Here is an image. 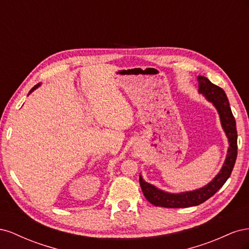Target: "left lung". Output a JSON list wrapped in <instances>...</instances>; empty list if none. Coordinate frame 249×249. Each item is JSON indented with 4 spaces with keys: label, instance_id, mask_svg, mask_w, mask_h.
<instances>
[{
    "label": "left lung",
    "instance_id": "obj_1",
    "mask_svg": "<svg viewBox=\"0 0 249 249\" xmlns=\"http://www.w3.org/2000/svg\"><path fill=\"white\" fill-rule=\"evenodd\" d=\"M199 84V92L205 95L207 99L214 104L218 113H219L221 124L223 130L229 138L230 146L228 149L227 159L223 164L220 172L218 173L216 178L209 183L207 186L200 188L198 190L183 192L179 194H171L164 192L158 188L154 187L143 180L141 176H139V183L145 198L153 203L156 207L163 208H188L193 206H198L200 203L205 202L210 197L220 189V188L227 182L232 171L233 165L237 159V127L236 120L233 117L228 96L223 91V89L219 86L213 84L208 78L199 76L197 77Z\"/></svg>",
    "mask_w": 249,
    "mask_h": 249
}]
</instances>
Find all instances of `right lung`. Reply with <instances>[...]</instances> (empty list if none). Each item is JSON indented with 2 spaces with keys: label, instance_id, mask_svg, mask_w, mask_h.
Segmentation results:
<instances>
[{
  "label": "right lung",
  "instance_id": "add662e5",
  "mask_svg": "<svg viewBox=\"0 0 249 249\" xmlns=\"http://www.w3.org/2000/svg\"><path fill=\"white\" fill-rule=\"evenodd\" d=\"M38 86H39V84H37V85H35V86H34V87H33V88H32L31 90H30V92H29V94H30V93H31V92L33 91V90H35V89H36L37 87H38Z\"/></svg>",
  "mask_w": 249,
  "mask_h": 249
}]
</instances>
